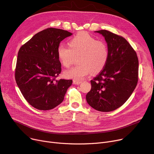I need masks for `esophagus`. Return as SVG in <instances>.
I'll return each instance as SVG.
<instances>
[{
    "label": "esophagus",
    "instance_id": "esophagus-1",
    "mask_svg": "<svg viewBox=\"0 0 154 154\" xmlns=\"http://www.w3.org/2000/svg\"><path fill=\"white\" fill-rule=\"evenodd\" d=\"M81 81H76V80H74L73 81V83L75 84V85H80L81 83Z\"/></svg>",
    "mask_w": 154,
    "mask_h": 154
}]
</instances>
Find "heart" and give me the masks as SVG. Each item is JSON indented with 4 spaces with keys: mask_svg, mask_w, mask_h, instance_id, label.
Returning a JSON list of instances; mask_svg holds the SVG:
<instances>
[{
    "mask_svg": "<svg viewBox=\"0 0 154 154\" xmlns=\"http://www.w3.org/2000/svg\"><path fill=\"white\" fill-rule=\"evenodd\" d=\"M69 46L60 44L57 56L62 65L69 68L73 63L75 57L79 56V63L65 72L66 78L80 81L88 75L100 72L107 63L109 51L106 44L97 41L85 32H80L71 39Z\"/></svg>",
    "mask_w": 154,
    "mask_h": 154,
    "instance_id": "obj_1",
    "label": "heart"
}]
</instances>
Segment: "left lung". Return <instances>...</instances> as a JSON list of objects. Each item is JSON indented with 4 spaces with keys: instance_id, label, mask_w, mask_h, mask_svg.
<instances>
[{
    "instance_id": "obj_1",
    "label": "left lung",
    "mask_w": 154,
    "mask_h": 154,
    "mask_svg": "<svg viewBox=\"0 0 154 154\" xmlns=\"http://www.w3.org/2000/svg\"><path fill=\"white\" fill-rule=\"evenodd\" d=\"M104 37L109 57L101 72L91 81L86 100L93 109L108 112L123 105L138 81L139 62L136 52L123 37L107 30L95 31Z\"/></svg>"
}]
</instances>
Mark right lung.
<instances>
[{
    "instance_id": "add662e5",
    "label": "right lung",
    "mask_w": 154,
    "mask_h": 154,
    "mask_svg": "<svg viewBox=\"0 0 154 154\" xmlns=\"http://www.w3.org/2000/svg\"><path fill=\"white\" fill-rule=\"evenodd\" d=\"M72 34L61 29L47 28L20 47L15 80L23 97L35 109L48 110L56 107L72 85V80L55 79L62 71L58 47Z\"/></svg>"
}]
</instances>
